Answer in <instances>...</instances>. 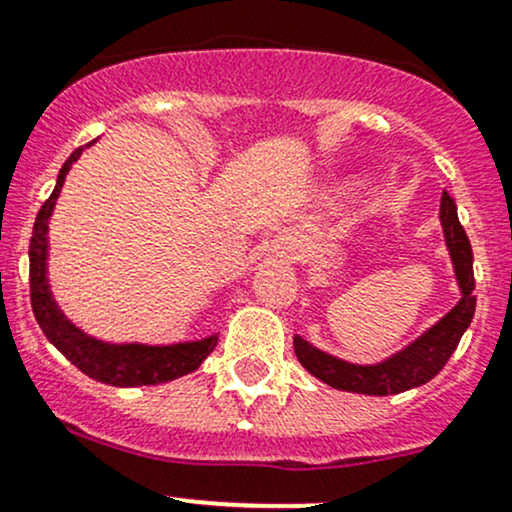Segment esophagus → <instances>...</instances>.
<instances>
[{
  "mask_svg": "<svg viewBox=\"0 0 512 512\" xmlns=\"http://www.w3.org/2000/svg\"><path fill=\"white\" fill-rule=\"evenodd\" d=\"M273 251L285 261H298L300 258V244L293 234H278L273 239Z\"/></svg>",
  "mask_w": 512,
  "mask_h": 512,
  "instance_id": "1",
  "label": "esophagus"
}]
</instances>
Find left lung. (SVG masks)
<instances>
[{
    "instance_id": "1",
    "label": "left lung",
    "mask_w": 512,
    "mask_h": 512,
    "mask_svg": "<svg viewBox=\"0 0 512 512\" xmlns=\"http://www.w3.org/2000/svg\"><path fill=\"white\" fill-rule=\"evenodd\" d=\"M439 219L444 227V239H447L449 254H452L454 273L459 280L461 300L449 315L427 329L417 342H412L408 349L395 354L393 359L383 361L376 366H356L346 364L342 359L324 354V351L310 346L302 337H295V356L307 371L315 378H320L327 386L337 390H349V393L364 395H393L403 390L417 388L422 383L432 381L449 356L459 346L461 334L466 332L476 312V280H474V251L471 241L466 236L464 227L456 214V202L447 190L442 192V210Z\"/></svg>"
}]
</instances>
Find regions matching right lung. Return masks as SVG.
<instances>
[{"label": "right lung", "instance_id": "obj_1", "mask_svg": "<svg viewBox=\"0 0 512 512\" xmlns=\"http://www.w3.org/2000/svg\"><path fill=\"white\" fill-rule=\"evenodd\" d=\"M90 146V144H87ZM82 146L70 153L65 166L60 168L56 190L51 192L43 207L36 214L34 234L29 246V283H31V307L38 327L46 339L68 361H73L85 376L95 378L109 386H158L195 371L217 346V334L202 342L173 344V346H141V344H104L87 337L75 324H70L51 298L46 280V249H48V219L56 205L63 180L70 166L80 158Z\"/></svg>", "mask_w": 512, "mask_h": 512}]
</instances>
